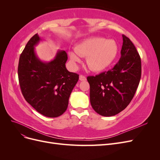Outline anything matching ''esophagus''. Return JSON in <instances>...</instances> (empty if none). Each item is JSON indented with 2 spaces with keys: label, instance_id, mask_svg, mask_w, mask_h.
<instances>
[{
  "label": "esophagus",
  "instance_id": "34e87169",
  "mask_svg": "<svg viewBox=\"0 0 160 160\" xmlns=\"http://www.w3.org/2000/svg\"><path fill=\"white\" fill-rule=\"evenodd\" d=\"M86 77L84 76V75H79V80L80 81H86Z\"/></svg>",
  "mask_w": 160,
  "mask_h": 160
}]
</instances>
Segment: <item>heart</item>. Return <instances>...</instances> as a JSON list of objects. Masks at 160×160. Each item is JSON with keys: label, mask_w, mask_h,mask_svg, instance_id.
<instances>
[{"label": "heart", "mask_w": 160, "mask_h": 160, "mask_svg": "<svg viewBox=\"0 0 160 160\" xmlns=\"http://www.w3.org/2000/svg\"><path fill=\"white\" fill-rule=\"evenodd\" d=\"M119 47L113 39L92 37L77 45L75 51L69 52V59L74 67L81 61V57H86L87 64L95 72L102 71L113 63L118 56Z\"/></svg>", "instance_id": "1"}]
</instances>
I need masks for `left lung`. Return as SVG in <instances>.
I'll return each mask as SVG.
<instances>
[{"instance_id":"obj_1","label":"left lung","mask_w":160,"mask_h":160,"mask_svg":"<svg viewBox=\"0 0 160 160\" xmlns=\"http://www.w3.org/2000/svg\"><path fill=\"white\" fill-rule=\"evenodd\" d=\"M121 58L112 69L88 77L90 102L98 114L109 117L120 113L132 100L142 75V62L136 48L122 35Z\"/></svg>"}]
</instances>
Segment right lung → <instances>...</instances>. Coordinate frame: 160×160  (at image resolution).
<instances>
[{
	"label": "right lung",
	"instance_id": "1",
	"mask_svg": "<svg viewBox=\"0 0 160 160\" xmlns=\"http://www.w3.org/2000/svg\"><path fill=\"white\" fill-rule=\"evenodd\" d=\"M41 41L36 34L21 53L18 67L19 84L24 98L34 109L46 117L57 118L67 110L79 75L67 69L65 51H58L51 61H41L35 49Z\"/></svg>",
	"mask_w": 160,
	"mask_h": 160
}]
</instances>
